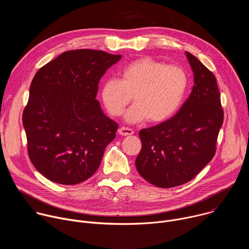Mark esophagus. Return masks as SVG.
Instances as JSON below:
<instances>
[{
  "mask_svg": "<svg viewBox=\"0 0 249 249\" xmlns=\"http://www.w3.org/2000/svg\"><path fill=\"white\" fill-rule=\"evenodd\" d=\"M118 133H119L121 136H129V135H133V134H134V131H133V129H131V128L121 127V128L118 130Z\"/></svg>",
  "mask_w": 249,
  "mask_h": 249,
  "instance_id": "1",
  "label": "esophagus"
}]
</instances>
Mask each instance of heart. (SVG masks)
Here are the masks:
<instances>
[{"label": "heart", "instance_id": "1", "mask_svg": "<svg viewBox=\"0 0 249 249\" xmlns=\"http://www.w3.org/2000/svg\"><path fill=\"white\" fill-rule=\"evenodd\" d=\"M187 87L188 76L182 67L142 57L122 69L121 80H105L100 96L109 114L117 117L123 114L133 95L135 104L126 113V120L136 123L148 118L159 123L179 109Z\"/></svg>", "mask_w": 249, "mask_h": 249}]
</instances>
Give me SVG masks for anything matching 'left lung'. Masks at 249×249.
Returning a JSON list of instances; mask_svg holds the SVG:
<instances>
[{
  "mask_svg": "<svg viewBox=\"0 0 249 249\" xmlns=\"http://www.w3.org/2000/svg\"><path fill=\"white\" fill-rule=\"evenodd\" d=\"M185 54L194 74L190 96L174 116L139 133L137 170L160 188L190 181L210 162L224 121L216 77L194 55Z\"/></svg>",
  "mask_w": 249,
  "mask_h": 249,
  "instance_id": "8db88e82",
  "label": "left lung"
}]
</instances>
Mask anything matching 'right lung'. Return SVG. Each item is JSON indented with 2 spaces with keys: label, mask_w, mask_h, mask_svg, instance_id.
<instances>
[{
  "label": "right lung",
  "mask_w": 249,
  "mask_h": 249,
  "mask_svg": "<svg viewBox=\"0 0 249 249\" xmlns=\"http://www.w3.org/2000/svg\"><path fill=\"white\" fill-rule=\"evenodd\" d=\"M120 59L104 51L71 50L35 74L22 124L28 157L47 179L74 185L97 170L118 124L95 97L99 80Z\"/></svg>",
  "instance_id": "add662e5"
}]
</instances>
